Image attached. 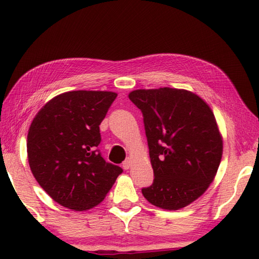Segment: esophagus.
Instances as JSON below:
<instances>
[{
    "label": "esophagus",
    "instance_id": "esophagus-1",
    "mask_svg": "<svg viewBox=\"0 0 259 259\" xmlns=\"http://www.w3.org/2000/svg\"><path fill=\"white\" fill-rule=\"evenodd\" d=\"M131 164H133V160H131V157H128V159H126L123 163H122V166H123V169H125V170H128L130 166H131Z\"/></svg>",
    "mask_w": 259,
    "mask_h": 259
}]
</instances>
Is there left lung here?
<instances>
[{
  "mask_svg": "<svg viewBox=\"0 0 259 259\" xmlns=\"http://www.w3.org/2000/svg\"><path fill=\"white\" fill-rule=\"evenodd\" d=\"M129 99L143 113L154 182L142 193L165 210L191 204L208 190L223 155V137L209 105L175 88L138 89Z\"/></svg>",
  "mask_w": 259,
  "mask_h": 259,
  "instance_id": "left-lung-1",
  "label": "left lung"
}]
</instances>
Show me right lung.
I'll return each mask as SVG.
<instances>
[{
	"label": "right lung",
	"mask_w": 259,
	"mask_h": 259,
	"mask_svg": "<svg viewBox=\"0 0 259 259\" xmlns=\"http://www.w3.org/2000/svg\"><path fill=\"white\" fill-rule=\"evenodd\" d=\"M117 94L68 91L49 100L30 123L27 156L33 176L63 207L84 211L98 205L123 171L98 150L99 125Z\"/></svg>",
	"instance_id": "1"
}]
</instances>
